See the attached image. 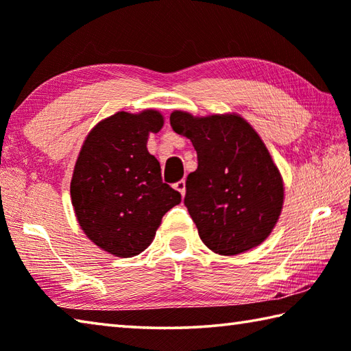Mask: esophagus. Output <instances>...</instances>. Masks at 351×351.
Listing matches in <instances>:
<instances>
[{"label": "esophagus", "mask_w": 351, "mask_h": 351, "mask_svg": "<svg viewBox=\"0 0 351 351\" xmlns=\"http://www.w3.org/2000/svg\"><path fill=\"white\" fill-rule=\"evenodd\" d=\"M174 188L177 189L182 194V197H185V193H186V185H185V180H179L177 183H174Z\"/></svg>", "instance_id": "esophagus-1"}]
</instances>
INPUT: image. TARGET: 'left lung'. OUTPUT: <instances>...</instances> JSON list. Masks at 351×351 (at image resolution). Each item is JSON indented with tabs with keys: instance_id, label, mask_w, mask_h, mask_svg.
Instances as JSON below:
<instances>
[{
	"instance_id": "obj_1",
	"label": "left lung",
	"mask_w": 351,
	"mask_h": 351,
	"mask_svg": "<svg viewBox=\"0 0 351 351\" xmlns=\"http://www.w3.org/2000/svg\"><path fill=\"white\" fill-rule=\"evenodd\" d=\"M169 121L197 152L185 206L202 242L222 256L261 245L280 216L284 182L259 134L236 114L194 117L174 110Z\"/></svg>"
}]
</instances>
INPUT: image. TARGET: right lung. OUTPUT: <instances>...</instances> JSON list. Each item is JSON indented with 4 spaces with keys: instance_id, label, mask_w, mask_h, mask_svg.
<instances>
[{
    "instance_id": "obj_1",
    "label": "right lung",
    "mask_w": 351,
    "mask_h": 351,
    "mask_svg": "<svg viewBox=\"0 0 351 351\" xmlns=\"http://www.w3.org/2000/svg\"><path fill=\"white\" fill-rule=\"evenodd\" d=\"M163 115L121 110L92 129L78 154L71 182L73 211L97 247L132 257L149 247L162 217L182 195L162 182L158 160L147 152L149 132Z\"/></svg>"
}]
</instances>
